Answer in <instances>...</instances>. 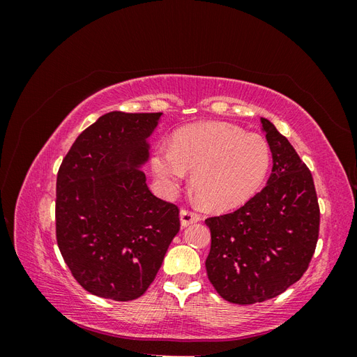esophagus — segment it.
Listing matches in <instances>:
<instances>
[{
    "instance_id": "1",
    "label": "esophagus",
    "mask_w": 357,
    "mask_h": 357,
    "mask_svg": "<svg viewBox=\"0 0 357 357\" xmlns=\"http://www.w3.org/2000/svg\"><path fill=\"white\" fill-rule=\"evenodd\" d=\"M199 214L193 213V211H189V210H181L180 211V223L183 228H186V226L192 225V223H197L199 222Z\"/></svg>"
}]
</instances>
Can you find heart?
<instances>
[{"instance_id":"heart-1","label":"heart","mask_w":357,"mask_h":357,"mask_svg":"<svg viewBox=\"0 0 357 357\" xmlns=\"http://www.w3.org/2000/svg\"><path fill=\"white\" fill-rule=\"evenodd\" d=\"M271 164L266 139L225 122L192 123L158 147L150 165L159 186L174 193L192 172V186L213 210H231L261 189Z\"/></svg>"}]
</instances>
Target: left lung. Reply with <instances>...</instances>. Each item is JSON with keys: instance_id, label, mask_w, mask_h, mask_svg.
<instances>
[{"instance_id": "8db88e82", "label": "left lung", "mask_w": 357, "mask_h": 357, "mask_svg": "<svg viewBox=\"0 0 357 357\" xmlns=\"http://www.w3.org/2000/svg\"><path fill=\"white\" fill-rule=\"evenodd\" d=\"M273 155L266 186L234 213L210 218L205 268L218 294L250 305L278 296L307 271L319 238L320 211L311 172L289 139L261 119Z\"/></svg>"}]
</instances>
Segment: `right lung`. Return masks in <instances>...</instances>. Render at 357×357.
I'll use <instances>...</instances> for the list:
<instances>
[{
	"label": "right lung",
	"mask_w": 357,
	"mask_h": 357,
	"mask_svg": "<svg viewBox=\"0 0 357 357\" xmlns=\"http://www.w3.org/2000/svg\"><path fill=\"white\" fill-rule=\"evenodd\" d=\"M162 113L110 112L77 137L56 180V240L92 295L132 301L152 284L178 208L150 192L142 168Z\"/></svg>",
	"instance_id": "1"
}]
</instances>
